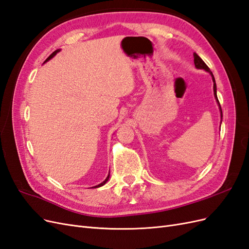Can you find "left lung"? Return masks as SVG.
Listing matches in <instances>:
<instances>
[{
  "label": "left lung",
  "instance_id": "obj_1",
  "mask_svg": "<svg viewBox=\"0 0 249 249\" xmlns=\"http://www.w3.org/2000/svg\"><path fill=\"white\" fill-rule=\"evenodd\" d=\"M194 64H195V67H196V69H198V70H205L206 71L211 73V76H212V79H213V82H214V94H215V97H216L218 104H219V101H218L217 93H216V83H215V79H214L213 73H212V71H210L208 65L205 62H203V60L196 54V53H194ZM219 108H220V111H221L220 104H219ZM221 117H222V111H221Z\"/></svg>",
  "mask_w": 249,
  "mask_h": 249
}]
</instances>
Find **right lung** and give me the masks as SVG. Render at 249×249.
<instances>
[{"mask_svg":"<svg viewBox=\"0 0 249 249\" xmlns=\"http://www.w3.org/2000/svg\"><path fill=\"white\" fill-rule=\"evenodd\" d=\"M59 51H60V50H56V51H55V52H53V53H52V54H51V55H50V56H49V57H48V59H47V60H46V61H44V62H47V61H49V60H50V59H52V58H53V57H54V56H55V55H56V54H57V53H58V52H59ZM109 176H110V173H109V175H108V177H107V178H106V179H105V180H104V182H103V183H101V184H100V185H97V186H95V187H94V188H97V187H101V186H103V185H105V184H106V183H107V180H108V179H109ZM92 188H93V187H92Z\"/></svg>","mask_w":249,"mask_h":249,"instance_id":"1","label":"right lung"}]
</instances>
